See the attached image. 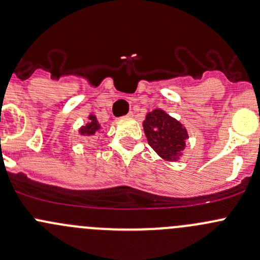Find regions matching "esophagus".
Wrapping results in <instances>:
<instances>
[{"label":"esophagus","mask_w":260,"mask_h":260,"mask_svg":"<svg viewBox=\"0 0 260 260\" xmlns=\"http://www.w3.org/2000/svg\"><path fill=\"white\" fill-rule=\"evenodd\" d=\"M132 117H133V113H132V112H129V113H128L127 115H124L123 118H125V119H127V118H132Z\"/></svg>","instance_id":"esophagus-1"}]
</instances>
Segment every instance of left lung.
<instances>
[{
  "label": "left lung",
  "instance_id": "obj_1",
  "mask_svg": "<svg viewBox=\"0 0 260 260\" xmlns=\"http://www.w3.org/2000/svg\"><path fill=\"white\" fill-rule=\"evenodd\" d=\"M148 145L167 161H177L185 148L188 138L187 131L175 118L170 117L162 109H154L143 120Z\"/></svg>",
  "mask_w": 260,
  "mask_h": 260
}]
</instances>
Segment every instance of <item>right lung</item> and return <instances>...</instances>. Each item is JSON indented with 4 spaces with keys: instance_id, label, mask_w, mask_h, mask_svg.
Here are the masks:
<instances>
[{
    "instance_id": "add662e5",
    "label": "right lung",
    "mask_w": 260,
    "mask_h": 260,
    "mask_svg": "<svg viewBox=\"0 0 260 260\" xmlns=\"http://www.w3.org/2000/svg\"><path fill=\"white\" fill-rule=\"evenodd\" d=\"M99 129H101V124H99L98 120H96L95 115L90 114L89 115L88 124L81 127L79 132L81 136H89V137H90V136H95L96 133L99 132Z\"/></svg>"
}]
</instances>
